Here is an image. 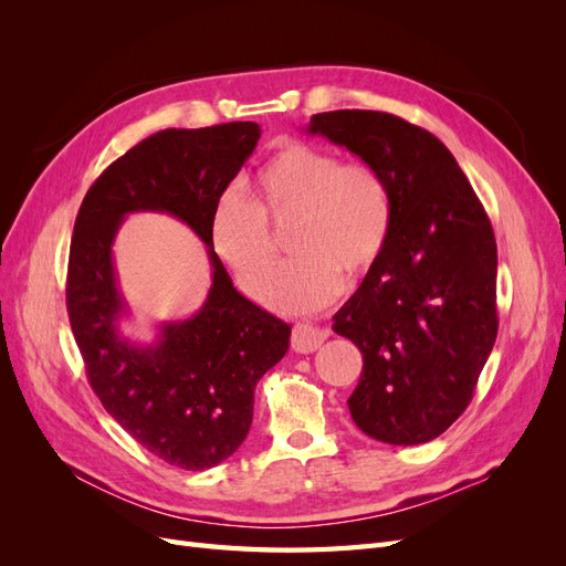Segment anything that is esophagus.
Instances as JSON below:
<instances>
[{
    "instance_id": "obj_1",
    "label": "esophagus",
    "mask_w": 566,
    "mask_h": 566,
    "mask_svg": "<svg viewBox=\"0 0 566 566\" xmlns=\"http://www.w3.org/2000/svg\"><path fill=\"white\" fill-rule=\"evenodd\" d=\"M328 339V331L316 328L312 323H295L293 328V349L300 354L316 352Z\"/></svg>"
}]
</instances>
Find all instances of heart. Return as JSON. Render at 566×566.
<instances>
[{
  "instance_id": "heart-1",
  "label": "heart",
  "mask_w": 566,
  "mask_h": 566,
  "mask_svg": "<svg viewBox=\"0 0 566 566\" xmlns=\"http://www.w3.org/2000/svg\"><path fill=\"white\" fill-rule=\"evenodd\" d=\"M294 221L291 247L298 254L271 284L277 244L268 224ZM394 224L389 184L368 163H342L335 153L290 144L254 177V202L221 193L212 208V245L250 297L279 312L302 314L328 304L342 273L361 279L387 252Z\"/></svg>"
}]
</instances>
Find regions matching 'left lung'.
I'll list each match as a JSON object with an SVG mask.
<instances>
[{"mask_svg":"<svg viewBox=\"0 0 566 566\" xmlns=\"http://www.w3.org/2000/svg\"><path fill=\"white\" fill-rule=\"evenodd\" d=\"M306 132L378 167L394 200L387 252L333 316V331L364 354L349 413L378 441H432L472 401L499 335L491 221L451 150L422 127L333 111Z\"/></svg>","mask_w":566,"mask_h":566,"instance_id":"1","label":"left lung"}]
</instances>
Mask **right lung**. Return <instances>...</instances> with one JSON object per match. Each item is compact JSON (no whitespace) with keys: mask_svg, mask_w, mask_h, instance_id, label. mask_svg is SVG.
Wrapping results in <instances>:
<instances>
[{"mask_svg":"<svg viewBox=\"0 0 566 566\" xmlns=\"http://www.w3.org/2000/svg\"><path fill=\"white\" fill-rule=\"evenodd\" d=\"M256 123L163 129L129 148L84 196L67 260L65 304L84 370L117 424L181 470H210L250 432L254 387L290 345V325L233 287L212 245L217 198L260 142ZM132 211H167L209 245L213 285L191 319L164 324L153 346L118 335L126 303L112 243Z\"/></svg>","mask_w":566,"mask_h":566,"instance_id":"add662e5","label":"right lung"}]
</instances>
